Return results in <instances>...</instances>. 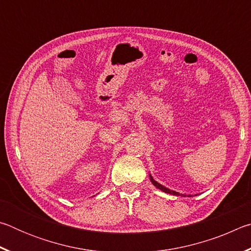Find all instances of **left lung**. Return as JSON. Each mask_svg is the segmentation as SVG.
Wrapping results in <instances>:
<instances>
[{
	"label": "left lung",
	"instance_id": "8db88e82",
	"mask_svg": "<svg viewBox=\"0 0 251 251\" xmlns=\"http://www.w3.org/2000/svg\"><path fill=\"white\" fill-rule=\"evenodd\" d=\"M150 179H151V181L152 182V185H154L156 188H158V189H160L161 192H164V193H167V194H171V195H175V196H181V197H186V195H184V194H179V193H177V192H175V190H172V189H169V188H167V187H165V186H163V185H160L159 182H157L154 178L151 177V175L150 174ZM188 197H192V195H188Z\"/></svg>",
	"mask_w": 251,
	"mask_h": 251
}]
</instances>
